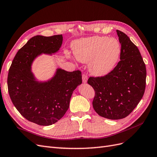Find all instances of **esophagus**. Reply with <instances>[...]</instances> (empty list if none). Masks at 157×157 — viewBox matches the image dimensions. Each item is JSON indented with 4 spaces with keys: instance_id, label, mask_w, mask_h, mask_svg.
Instances as JSON below:
<instances>
[{
    "instance_id": "1",
    "label": "esophagus",
    "mask_w": 157,
    "mask_h": 157,
    "mask_svg": "<svg viewBox=\"0 0 157 157\" xmlns=\"http://www.w3.org/2000/svg\"><path fill=\"white\" fill-rule=\"evenodd\" d=\"M82 82L84 83H86L88 81V77L86 75H82Z\"/></svg>"
}]
</instances>
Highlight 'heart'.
<instances>
[{"mask_svg": "<svg viewBox=\"0 0 157 157\" xmlns=\"http://www.w3.org/2000/svg\"><path fill=\"white\" fill-rule=\"evenodd\" d=\"M74 54L82 63L89 62V71L96 77H103L116 67L121 54V45L115 38L95 36L72 43Z\"/></svg>", "mask_w": 157, "mask_h": 157, "instance_id": "1", "label": "heart"}]
</instances>
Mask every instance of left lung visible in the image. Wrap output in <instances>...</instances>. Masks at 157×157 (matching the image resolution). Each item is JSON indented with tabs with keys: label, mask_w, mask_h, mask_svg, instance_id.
<instances>
[{
	"label": "left lung",
	"mask_w": 157,
	"mask_h": 157,
	"mask_svg": "<svg viewBox=\"0 0 157 157\" xmlns=\"http://www.w3.org/2000/svg\"><path fill=\"white\" fill-rule=\"evenodd\" d=\"M121 44V61L108 75L90 77L95 90L93 107L99 116L122 119L132 112L145 92L146 67L137 47L125 33L117 30Z\"/></svg>",
	"instance_id": "obj_1"
}]
</instances>
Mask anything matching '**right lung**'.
I'll return each mask as SVG.
<instances>
[{
	"label": "right lung",
	"instance_id": "1",
	"mask_svg": "<svg viewBox=\"0 0 157 157\" xmlns=\"http://www.w3.org/2000/svg\"><path fill=\"white\" fill-rule=\"evenodd\" d=\"M62 35L32 37L14 57L8 71V89L13 105L30 122L50 126L62 118L69 107L74 90L82 84L80 71L68 72L57 69L47 81H38L31 71L36 57L58 52Z\"/></svg>",
	"mask_w": 157,
	"mask_h": 157
}]
</instances>
